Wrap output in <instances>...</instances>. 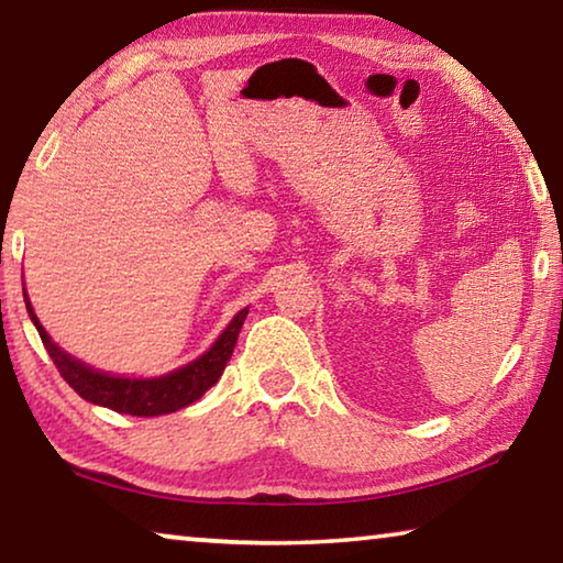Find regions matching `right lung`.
<instances>
[{"label": "right lung", "mask_w": 563, "mask_h": 563, "mask_svg": "<svg viewBox=\"0 0 563 563\" xmlns=\"http://www.w3.org/2000/svg\"><path fill=\"white\" fill-rule=\"evenodd\" d=\"M24 302L46 352H49L56 369H59V375L69 383L74 393L87 399V402L109 407L113 412L131 415V417L170 415L188 407L190 402H196V399H201L208 389L221 379L228 360L233 355L238 332H241L247 316V308L238 312V316L231 320V325L218 335L211 350L203 352L198 360L188 362V365L178 367L168 375L136 379V377H113L109 373H99V369L84 365L81 360L71 357L69 352H64L59 345H56V342L49 338V332L44 330L40 318L34 316V308L30 298H26V290H24Z\"/></svg>", "instance_id": "1"}]
</instances>
